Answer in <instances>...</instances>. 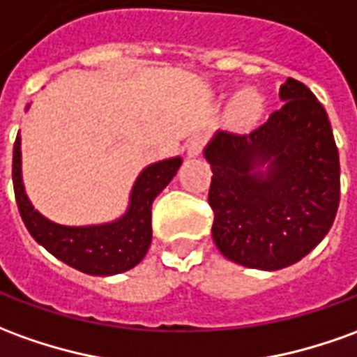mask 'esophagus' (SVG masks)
<instances>
[{
  "label": "esophagus",
  "instance_id": "1",
  "mask_svg": "<svg viewBox=\"0 0 357 357\" xmlns=\"http://www.w3.org/2000/svg\"><path fill=\"white\" fill-rule=\"evenodd\" d=\"M203 144H204V139L203 135H193L189 141L185 143V154L187 158H197L201 151H203Z\"/></svg>",
  "mask_w": 357,
  "mask_h": 357
}]
</instances>
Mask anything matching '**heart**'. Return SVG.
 Here are the masks:
<instances>
[{"instance_id": "b5f03b06", "label": "heart", "mask_w": 357, "mask_h": 357, "mask_svg": "<svg viewBox=\"0 0 357 357\" xmlns=\"http://www.w3.org/2000/svg\"><path fill=\"white\" fill-rule=\"evenodd\" d=\"M261 112H263V102L251 89L239 91L230 102V118L239 127H249L251 123H255Z\"/></svg>"}]
</instances>
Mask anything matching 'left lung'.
Instances as JSON below:
<instances>
[{
	"label": "left lung",
	"instance_id": "obj_1",
	"mask_svg": "<svg viewBox=\"0 0 357 357\" xmlns=\"http://www.w3.org/2000/svg\"><path fill=\"white\" fill-rule=\"evenodd\" d=\"M282 108L238 135L216 131L204 146L213 168V239L231 263L259 271L294 265L325 238L340 201L333 129L315 94L296 79Z\"/></svg>",
	"mask_w": 357,
	"mask_h": 357
}]
</instances>
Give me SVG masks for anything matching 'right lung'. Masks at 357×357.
Listing matches in <instances>:
<instances>
[{
  "mask_svg": "<svg viewBox=\"0 0 357 357\" xmlns=\"http://www.w3.org/2000/svg\"><path fill=\"white\" fill-rule=\"evenodd\" d=\"M181 162V156H172L143 168L131 187L126 213L116 220L67 226L46 218L26 195L19 135L13 146L15 199L26 230L56 259L91 276H114L137 266L146 255L153 241V201L178 174Z\"/></svg>",
  "mask_w": 357,
  "mask_h": 357,
  "instance_id": "add662e5",
  "label": "right lung"
}]
</instances>
